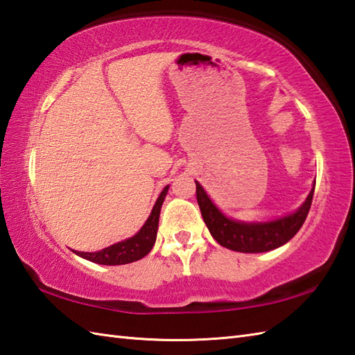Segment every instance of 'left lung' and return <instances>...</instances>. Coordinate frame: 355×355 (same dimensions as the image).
Returning <instances> with one entry per match:
<instances>
[{"mask_svg": "<svg viewBox=\"0 0 355 355\" xmlns=\"http://www.w3.org/2000/svg\"><path fill=\"white\" fill-rule=\"evenodd\" d=\"M195 184H197V201L202 220H205L210 235L215 238L218 244L229 248V250L243 253H262L275 250V248L288 243L305 223L314 195L313 187L306 201L300 206L297 212H294L290 216H284L281 220L271 223L245 224L225 218L210 201L201 184L198 182H195Z\"/></svg>", "mask_w": 355, "mask_h": 355, "instance_id": "8db88e82", "label": "left lung"}]
</instances>
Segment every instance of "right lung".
Wrapping results in <instances>:
<instances>
[{"mask_svg":"<svg viewBox=\"0 0 355 355\" xmlns=\"http://www.w3.org/2000/svg\"><path fill=\"white\" fill-rule=\"evenodd\" d=\"M169 186H166L162 191L160 197L157 198L153 212H150L148 221L140 229L137 235L132 238L122 241V243L112 244L101 252L87 253V252H74L76 254L82 256L92 262L102 263V266H122V263H130L134 261L141 259L146 256L150 248L155 244L157 238V229H158V218H160V209L164 201L166 193H168Z\"/></svg>","mask_w":355,"mask_h":355,"instance_id":"right-lung-1","label":"right lung"}]
</instances>
